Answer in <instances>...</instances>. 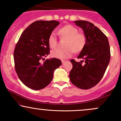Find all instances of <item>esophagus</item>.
<instances>
[{"label": "esophagus", "mask_w": 121, "mask_h": 121, "mask_svg": "<svg viewBox=\"0 0 121 121\" xmlns=\"http://www.w3.org/2000/svg\"><path fill=\"white\" fill-rule=\"evenodd\" d=\"M61 61H62V64H64L65 62V60H61Z\"/></svg>", "instance_id": "1"}]
</instances>
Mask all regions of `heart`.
Masks as SVG:
<instances>
[{"instance_id":"obj_1","label":"heart","mask_w":121,"mask_h":121,"mask_svg":"<svg viewBox=\"0 0 121 121\" xmlns=\"http://www.w3.org/2000/svg\"><path fill=\"white\" fill-rule=\"evenodd\" d=\"M59 34L62 38L66 39L64 49H55L51 52L53 57L65 59L70 57L73 53H79L84 49L86 44L87 38L84 34L78 32L77 28L72 25H66L59 30ZM48 45L51 48H56L57 45L56 34L52 32L48 37Z\"/></svg>"}]
</instances>
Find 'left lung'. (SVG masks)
<instances>
[{
  "label": "left lung",
  "mask_w": 121,
  "mask_h": 121,
  "mask_svg": "<svg viewBox=\"0 0 121 121\" xmlns=\"http://www.w3.org/2000/svg\"><path fill=\"white\" fill-rule=\"evenodd\" d=\"M74 23L82 29L87 41L77 57L83 60L77 62L70 60L73 68L69 78L76 86L89 89L96 85L105 74L110 59L109 43L106 36L91 22L77 20Z\"/></svg>",
  "instance_id": "left-lung-1"
}]
</instances>
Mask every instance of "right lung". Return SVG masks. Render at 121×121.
<instances>
[{"label":"right lung","mask_w":121,"mask_h":121,"mask_svg":"<svg viewBox=\"0 0 121 121\" xmlns=\"http://www.w3.org/2000/svg\"><path fill=\"white\" fill-rule=\"evenodd\" d=\"M60 23L57 21H36L23 32L13 53L15 68L20 81L33 90H40L49 84L53 72L61 65L56 58L44 60L49 54L48 37Z\"/></svg>","instance_id":"add662e5"}]
</instances>
